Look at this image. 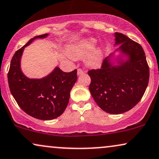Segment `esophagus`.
Instances as JSON below:
<instances>
[{"instance_id": "obj_1", "label": "esophagus", "mask_w": 159, "mask_h": 159, "mask_svg": "<svg viewBox=\"0 0 159 159\" xmlns=\"http://www.w3.org/2000/svg\"><path fill=\"white\" fill-rule=\"evenodd\" d=\"M84 73V71L81 69H79L77 71V75H81Z\"/></svg>"}]
</instances>
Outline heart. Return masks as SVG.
<instances>
[{"label": "heart", "mask_w": 159, "mask_h": 159, "mask_svg": "<svg viewBox=\"0 0 159 159\" xmlns=\"http://www.w3.org/2000/svg\"><path fill=\"white\" fill-rule=\"evenodd\" d=\"M96 40L93 38H88L80 41L77 44H72L68 48V54L73 59H81L89 54L94 49ZM103 51L98 48L93 52L87 59V63L90 66L97 67L102 61Z\"/></svg>", "instance_id": "obj_1"}]
</instances>
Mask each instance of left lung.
I'll return each mask as SVG.
<instances>
[{
    "mask_svg": "<svg viewBox=\"0 0 159 159\" xmlns=\"http://www.w3.org/2000/svg\"><path fill=\"white\" fill-rule=\"evenodd\" d=\"M117 49L129 59L112 66L104 59L102 67L88 71L89 90L98 106L110 114H121L132 109L143 98L149 82V66L143 47L125 35L115 33Z\"/></svg>",
    "mask_w": 159,
    "mask_h": 159,
    "instance_id": "obj_1",
    "label": "left lung"
}]
</instances>
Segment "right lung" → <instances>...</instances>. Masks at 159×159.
I'll list each match as a JSON object with an SVG mask.
<instances>
[{
    "label": "right lung",
    "mask_w": 159,
    "mask_h": 159,
    "mask_svg": "<svg viewBox=\"0 0 159 159\" xmlns=\"http://www.w3.org/2000/svg\"><path fill=\"white\" fill-rule=\"evenodd\" d=\"M42 34L30 39L12 57L8 72L10 91L25 112L39 120H52L63 114L70 98V91L77 82V69L63 72L56 67L42 79H29L20 69V60L25 47L36 39L45 38Z\"/></svg>",
    "instance_id": "add662e5"
}]
</instances>
